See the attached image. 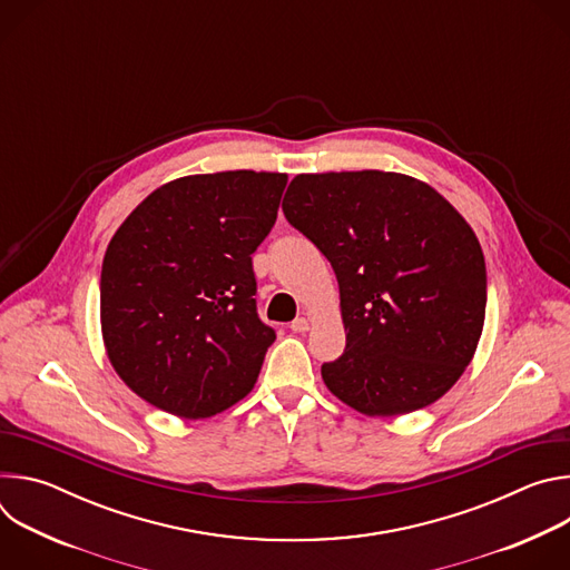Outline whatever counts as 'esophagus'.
I'll list each match as a JSON object with an SVG mask.
<instances>
[{
    "mask_svg": "<svg viewBox=\"0 0 570 570\" xmlns=\"http://www.w3.org/2000/svg\"><path fill=\"white\" fill-rule=\"evenodd\" d=\"M291 332H295V334L308 332V320H306V317H295V320L291 322Z\"/></svg>",
    "mask_w": 570,
    "mask_h": 570,
    "instance_id": "esophagus-1",
    "label": "esophagus"
}]
</instances>
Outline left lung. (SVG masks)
Wrapping results in <instances>:
<instances>
[{"instance_id":"1","label":"left lung","mask_w":570,"mask_h":570,"mask_svg":"<svg viewBox=\"0 0 570 570\" xmlns=\"http://www.w3.org/2000/svg\"><path fill=\"white\" fill-rule=\"evenodd\" d=\"M282 209L341 286L347 343L322 365L327 387L372 417L438 401L484 322L487 268L466 220L433 187L385 171L295 176Z\"/></svg>"}]
</instances>
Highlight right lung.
Listing matches in <instances>:
<instances>
[{"label": "right lung", "instance_id": "obj_1", "mask_svg": "<svg viewBox=\"0 0 570 570\" xmlns=\"http://www.w3.org/2000/svg\"><path fill=\"white\" fill-rule=\"evenodd\" d=\"M286 174L187 176L155 189L117 229L101 268L112 367L185 420L246 396L275 330L257 313L253 253L271 234Z\"/></svg>", "mask_w": 570, "mask_h": 570}]
</instances>
